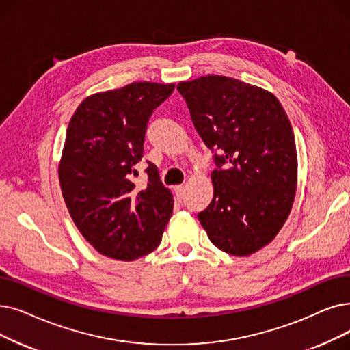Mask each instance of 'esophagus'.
<instances>
[{"label": "esophagus", "instance_id": "34e87169", "mask_svg": "<svg viewBox=\"0 0 350 350\" xmlns=\"http://www.w3.org/2000/svg\"><path fill=\"white\" fill-rule=\"evenodd\" d=\"M174 193H176L177 202H181V200L185 199V187L183 186H176L174 187Z\"/></svg>", "mask_w": 350, "mask_h": 350}]
</instances>
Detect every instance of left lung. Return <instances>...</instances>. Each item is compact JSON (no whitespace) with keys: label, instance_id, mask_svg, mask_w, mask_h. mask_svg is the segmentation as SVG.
Masks as SVG:
<instances>
[{"label":"left lung","instance_id":"left-lung-1","mask_svg":"<svg viewBox=\"0 0 350 350\" xmlns=\"http://www.w3.org/2000/svg\"><path fill=\"white\" fill-rule=\"evenodd\" d=\"M193 124L215 154L213 200L199 213L210 241L249 256L278 236L295 202V134L270 91L224 75L180 81Z\"/></svg>","mask_w":350,"mask_h":350}]
</instances>
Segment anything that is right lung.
I'll return each instance as SVG.
<instances>
[{
    "mask_svg": "<svg viewBox=\"0 0 350 350\" xmlns=\"http://www.w3.org/2000/svg\"><path fill=\"white\" fill-rule=\"evenodd\" d=\"M174 83L137 81L85 97L66 134L58 178L70 216L100 254L131 262L153 252L173 213V194L147 161V186L134 165L143 157L147 121Z\"/></svg>",
    "mask_w": 350,
    "mask_h": 350,
    "instance_id": "1",
    "label": "right lung"
}]
</instances>
